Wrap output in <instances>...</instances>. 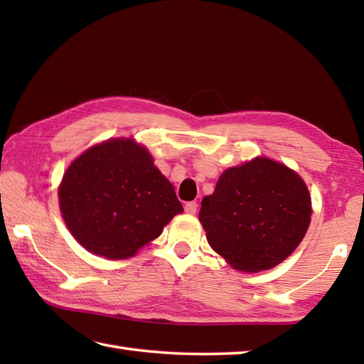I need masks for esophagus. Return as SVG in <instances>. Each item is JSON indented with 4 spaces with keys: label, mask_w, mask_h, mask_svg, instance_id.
I'll list each match as a JSON object with an SVG mask.
<instances>
[{
    "label": "esophagus",
    "mask_w": 364,
    "mask_h": 364,
    "mask_svg": "<svg viewBox=\"0 0 364 364\" xmlns=\"http://www.w3.org/2000/svg\"><path fill=\"white\" fill-rule=\"evenodd\" d=\"M197 208H198V205L196 202H189V203L184 205V211H186L188 214L194 215L197 213Z\"/></svg>",
    "instance_id": "esophagus-1"
}]
</instances>
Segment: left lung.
<instances>
[{
	"label": "left lung",
	"instance_id": "obj_1",
	"mask_svg": "<svg viewBox=\"0 0 364 364\" xmlns=\"http://www.w3.org/2000/svg\"><path fill=\"white\" fill-rule=\"evenodd\" d=\"M311 196L296 170L257 156L223 172L202 200L198 220L208 244L239 272L280 264L311 222Z\"/></svg>",
	"mask_w": 364,
	"mask_h": 364
}]
</instances>
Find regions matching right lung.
Listing matches in <instances>:
<instances>
[{"instance_id": "add662e5", "label": "right lung", "mask_w": 364, "mask_h": 364, "mask_svg": "<svg viewBox=\"0 0 364 364\" xmlns=\"http://www.w3.org/2000/svg\"><path fill=\"white\" fill-rule=\"evenodd\" d=\"M72 236L106 259H128L183 213L175 189L133 137H111L75 158L58 188Z\"/></svg>"}]
</instances>
